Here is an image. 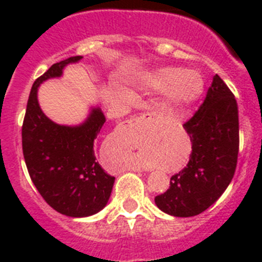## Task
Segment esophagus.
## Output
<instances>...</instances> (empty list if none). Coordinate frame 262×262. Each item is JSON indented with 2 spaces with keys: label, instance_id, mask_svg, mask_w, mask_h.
I'll return each mask as SVG.
<instances>
[{
  "label": "esophagus",
  "instance_id": "34e87169",
  "mask_svg": "<svg viewBox=\"0 0 262 262\" xmlns=\"http://www.w3.org/2000/svg\"><path fill=\"white\" fill-rule=\"evenodd\" d=\"M152 115L154 114H149V113H148V114H143V115H140V119H145V118H151ZM139 169H135V172H138Z\"/></svg>",
  "mask_w": 262,
  "mask_h": 262
}]
</instances>
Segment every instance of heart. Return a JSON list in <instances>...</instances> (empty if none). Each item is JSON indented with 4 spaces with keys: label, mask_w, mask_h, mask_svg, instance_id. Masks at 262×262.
Segmentation results:
<instances>
[{
    "label": "heart",
    "mask_w": 262,
    "mask_h": 262,
    "mask_svg": "<svg viewBox=\"0 0 262 262\" xmlns=\"http://www.w3.org/2000/svg\"><path fill=\"white\" fill-rule=\"evenodd\" d=\"M144 89L161 93L169 106L186 108L195 105L205 92V80L200 72L193 69L181 71L174 67L154 69L139 77Z\"/></svg>",
    "instance_id": "b5f03b06"
}]
</instances>
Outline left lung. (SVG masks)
<instances>
[{
	"mask_svg": "<svg viewBox=\"0 0 262 262\" xmlns=\"http://www.w3.org/2000/svg\"><path fill=\"white\" fill-rule=\"evenodd\" d=\"M191 154L186 168L170 178V186L155 198L165 214L198 215L214 205L235 174L239 154V110L235 96L217 75L205 102L184 124Z\"/></svg>",
	"mask_w": 262,
	"mask_h": 262,
	"instance_id": "1",
	"label": "left lung"
}]
</instances>
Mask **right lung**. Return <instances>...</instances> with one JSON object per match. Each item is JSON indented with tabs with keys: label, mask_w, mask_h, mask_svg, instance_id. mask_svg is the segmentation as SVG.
Returning <instances> with one entry per match:
<instances>
[{
	"label": "right lung",
	"mask_w": 262,
	"mask_h": 262,
	"mask_svg": "<svg viewBox=\"0 0 262 262\" xmlns=\"http://www.w3.org/2000/svg\"><path fill=\"white\" fill-rule=\"evenodd\" d=\"M81 59L72 56L56 62L36 78L22 126L23 156L32 182L53 210L72 217L101 211L107 205L115 181L94 155V140L106 122L101 107H90L82 123L66 126L51 120L38 102L40 84L61 77L67 66Z\"/></svg>",
	"instance_id": "obj_1"
}]
</instances>
